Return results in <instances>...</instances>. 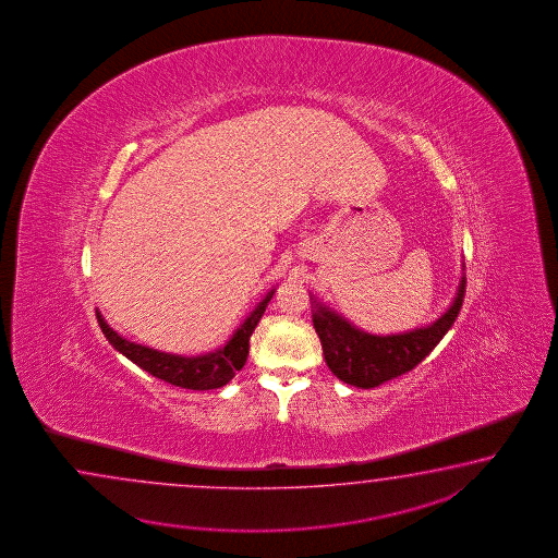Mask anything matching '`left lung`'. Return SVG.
Instances as JSON below:
<instances>
[{
	"instance_id": "8db88e82",
	"label": "left lung",
	"mask_w": 558,
	"mask_h": 558,
	"mask_svg": "<svg viewBox=\"0 0 558 558\" xmlns=\"http://www.w3.org/2000/svg\"><path fill=\"white\" fill-rule=\"evenodd\" d=\"M464 287L466 277L463 275L451 307L435 323L397 335L361 331L337 311L313 301V325L319 335L327 367L337 379L359 389H373L409 373L451 329L463 307Z\"/></svg>"
}]
</instances>
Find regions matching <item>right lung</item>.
I'll return each instance as SVG.
<instances>
[{"label":"right lung","mask_w":558,"mask_h":558,"mask_svg":"<svg viewBox=\"0 0 558 558\" xmlns=\"http://www.w3.org/2000/svg\"><path fill=\"white\" fill-rule=\"evenodd\" d=\"M274 293L275 289H271L262 303L251 311L250 317L239 325L238 331L233 332V337L223 347L199 356L171 355L145 344L128 341L125 337H121L107 325V320L101 317L99 311L95 313L107 341L113 344V349L121 355L133 361L137 367L181 389L209 391L227 385L245 365L250 355L251 335L255 331L257 323L262 320L265 307L271 301Z\"/></svg>","instance_id":"1"}]
</instances>
